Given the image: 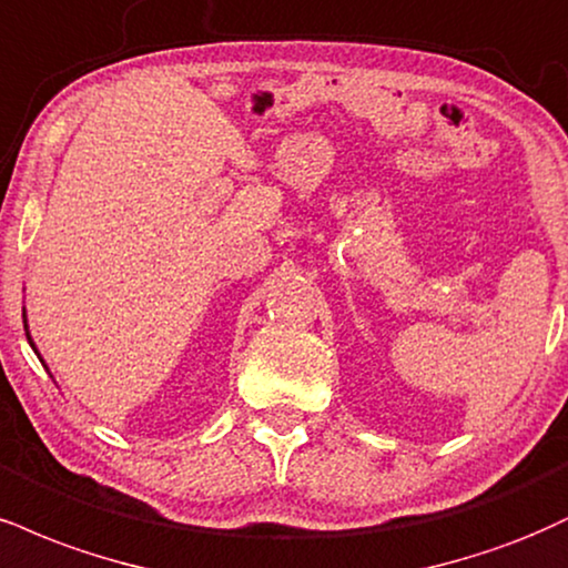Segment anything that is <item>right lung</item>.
I'll use <instances>...</instances> for the list:
<instances>
[{
	"label": "right lung",
	"mask_w": 568,
	"mask_h": 568,
	"mask_svg": "<svg viewBox=\"0 0 568 568\" xmlns=\"http://www.w3.org/2000/svg\"><path fill=\"white\" fill-rule=\"evenodd\" d=\"M23 317H26V314H23ZM26 336H29V325H26ZM29 344H31V336H29ZM33 346V344H31Z\"/></svg>",
	"instance_id": "right-lung-1"
}]
</instances>
